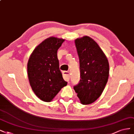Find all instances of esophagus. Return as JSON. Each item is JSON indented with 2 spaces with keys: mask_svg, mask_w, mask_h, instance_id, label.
Listing matches in <instances>:
<instances>
[{
  "mask_svg": "<svg viewBox=\"0 0 134 134\" xmlns=\"http://www.w3.org/2000/svg\"><path fill=\"white\" fill-rule=\"evenodd\" d=\"M63 77L64 80L69 81L70 79V73L68 71H64L63 72Z\"/></svg>",
  "mask_w": 134,
  "mask_h": 134,
  "instance_id": "esophagus-1",
  "label": "esophagus"
}]
</instances>
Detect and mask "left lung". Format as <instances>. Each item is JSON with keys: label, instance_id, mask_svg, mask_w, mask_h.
Here are the masks:
<instances>
[{"label": "left lung", "instance_id": "1", "mask_svg": "<svg viewBox=\"0 0 134 134\" xmlns=\"http://www.w3.org/2000/svg\"><path fill=\"white\" fill-rule=\"evenodd\" d=\"M79 55L80 81L73 87L83 105H89L101 96L109 76V63L97 43L88 36L75 40Z\"/></svg>", "mask_w": 134, "mask_h": 134}]
</instances>
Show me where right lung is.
<instances>
[{"label": "right lung", "instance_id": "right-lung-1", "mask_svg": "<svg viewBox=\"0 0 134 134\" xmlns=\"http://www.w3.org/2000/svg\"><path fill=\"white\" fill-rule=\"evenodd\" d=\"M64 40L54 37L46 39L34 49L28 64V77L36 95L51 102L67 84L59 70L57 51Z\"/></svg>", "mask_w": 134, "mask_h": 134}]
</instances>
